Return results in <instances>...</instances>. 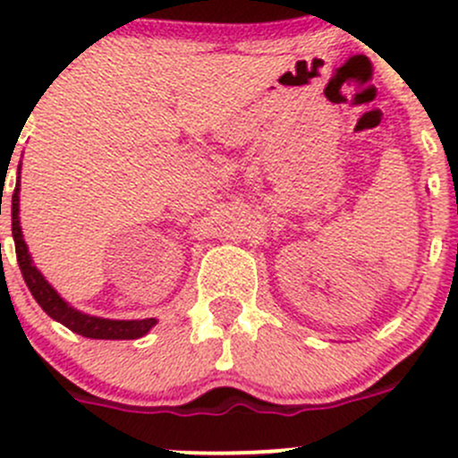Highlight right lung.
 <instances>
[{
  "instance_id": "right-lung-1",
  "label": "right lung",
  "mask_w": 458,
  "mask_h": 458,
  "mask_svg": "<svg viewBox=\"0 0 458 458\" xmlns=\"http://www.w3.org/2000/svg\"><path fill=\"white\" fill-rule=\"evenodd\" d=\"M21 168V164H20ZM17 168V170H20ZM11 216H13V239H15V252L17 263H20L21 276H24L26 285H29L30 294L35 301L39 303L41 310L50 318L59 321L66 326L68 330L77 332V335L86 336V339H140V336L148 335L152 326H157V318H104V317H92L86 312L72 308L53 285L46 281V276L37 270L32 263V257L29 252V246L24 242L20 225V173H17V186L13 192L11 201Z\"/></svg>"
}]
</instances>
